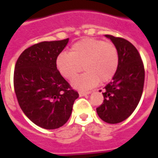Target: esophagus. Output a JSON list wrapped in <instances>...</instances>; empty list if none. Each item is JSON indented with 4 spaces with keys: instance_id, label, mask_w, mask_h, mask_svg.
Here are the masks:
<instances>
[{
    "instance_id": "34e87169",
    "label": "esophagus",
    "mask_w": 158,
    "mask_h": 158,
    "mask_svg": "<svg viewBox=\"0 0 158 158\" xmlns=\"http://www.w3.org/2000/svg\"><path fill=\"white\" fill-rule=\"evenodd\" d=\"M89 93H90V91H79V94L80 96H86V95H88V94H89Z\"/></svg>"
}]
</instances>
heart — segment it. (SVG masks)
I'll use <instances>...</instances> for the list:
<instances>
[{
    "mask_svg": "<svg viewBox=\"0 0 158 158\" xmlns=\"http://www.w3.org/2000/svg\"><path fill=\"white\" fill-rule=\"evenodd\" d=\"M56 68L65 79L71 80L82 71L86 72L73 81L79 89H88L102 83L108 82L116 74L119 56L112 42L86 38L71 46L69 53L62 52L56 60Z\"/></svg>",
    "mask_w": 158,
    "mask_h": 158,
    "instance_id": "1",
    "label": "heart"
}]
</instances>
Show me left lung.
<instances>
[{
	"label": "left lung",
	"mask_w": 158,
	"mask_h": 158,
	"mask_svg": "<svg viewBox=\"0 0 158 158\" xmlns=\"http://www.w3.org/2000/svg\"><path fill=\"white\" fill-rule=\"evenodd\" d=\"M106 37L116 45L119 64L113 80L104 88V100L96 112L104 122L118 123L128 118L139 104L144 87L145 69L139 52L133 44L120 37L110 35H106Z\"/></svg>",
	"instance_id": "left-lung-1"
}]
</instances>
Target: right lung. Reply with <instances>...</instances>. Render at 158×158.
<instances>
[{"label": "right lung", "mask_w": 158, "mask_h": 158, "mask_svg": "<svg viewBox=\"0 0 158 158\" xmlns=\"http://www.w3.org/2000/svg\"><path fill=\"white\" fill-rule=\"evenodd\" d=\"M68 42L69 39L35 44L25 49L16 62L13 85L19 106L43 129H58L65 124L79 97L56 64Z\"/></svg>", "instance_id": "right-lung-1"}]
</instances>
